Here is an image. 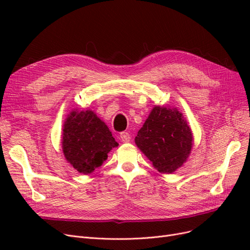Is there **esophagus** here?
Wrapping results in <instances>:
<instances>
[{"mask_svg":"<svg viewBox=\"0 0 250 250\" xmlns=\"http://www.w3.org/2000/svg\"><path fill=\"white\" fill-rule=\"evenodd\" d=\"M120 139L123 143H128V142H130L131 138H130L129 133L126 132V131H123V132H121V134H120Z\"/></svg>","mask_w":250,"mask_h":250,"instance_id":"esophagus-1","label":"esophagus"}]
</instances>
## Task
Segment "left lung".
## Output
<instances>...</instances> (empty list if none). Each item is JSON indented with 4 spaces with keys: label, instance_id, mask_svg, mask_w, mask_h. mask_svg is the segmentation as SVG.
<instances>
[{
    "label": "left lung",
    "instance_id": "8db88e82",
    "mask_svg": "<svg viewBox=\"0 0 250 250\" xmlns=\"http://www.w3.org/2000/svg\"><path fill=\"white\" fill-rule=\"evenodd\" d=\"M134 142L158 172L170 174L188 160L193 146V134L177 108L155 106Z\"/></svg>",
    "mask_w": 250,
    "mask_h": 250
}]
</instances>
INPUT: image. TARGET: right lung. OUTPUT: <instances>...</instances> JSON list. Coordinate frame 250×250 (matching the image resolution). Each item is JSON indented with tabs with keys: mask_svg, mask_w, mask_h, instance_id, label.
<instances>
[{
	"mask_svg": "<svg viewBox=\"0 0 250 250\" xmlns=\"http://www.w3.org/2000/svg\"><path fill=\"white\" fill-rule=\"evenodd\" d=\"M119 145L103 121L92 110H73L65 119L62 151L65 160L79 173L89 174L107 160Z\"/></svg>",
	"mask_w": 250,
	"mask_h": 250,
	"instance_id": "1",
	"label": "right lung"
}]
</instances>
